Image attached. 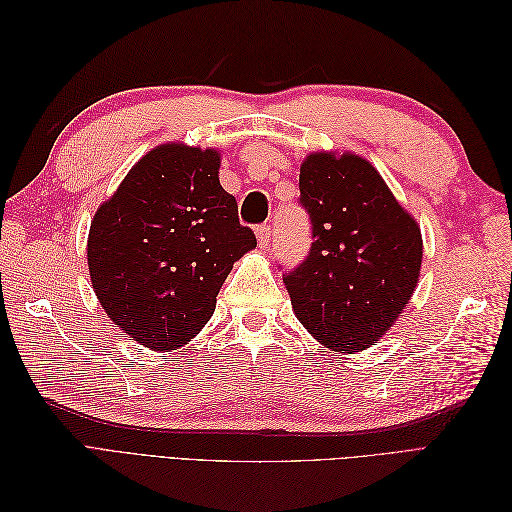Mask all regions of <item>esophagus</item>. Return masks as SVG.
<instances>
[{
  "label": "esophagus",
  "mask_w": 512,
  "mask_h": 512,
  "mask_svg": "<svg viewBox=\"0 0 512 512\" xmlns=\"http://www.w3.org/2000/svg\"><path fill=\"white\" fill-rule=\"evenodd\" d=\"M256 239L260 247H267L271 243V226L269 224H262L256 228Z\"/></svg>",
  "instance_id": "1"
}]
</instances>
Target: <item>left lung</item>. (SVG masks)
Wrapping results in <instances>:
<instances>
[{"instance_id":"1","label":"left lung","mask_w":512,"mask_h":512,"mask_svg":"<svg viewBox=\"0 0 512 512\" xmlns=\"http://www.w3.org/2000/svg\"><path fill=\"white\" fill-rule=\"evenodd\" d=\"M299 190L314 243L284 273L294 314L335 352L374 346L416 288L421 228L378 170L352 153L307 156Z\"/></svg>"}]
</instances>
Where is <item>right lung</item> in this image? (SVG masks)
I'll return each mask as SVG.
<instances>
[{"mask_svg":"<svg viewBox=\"0 0 512 512\" xmlns=\"http://www.w3.org/2000/svg\"><path fill=\"white\" fill-rule=\"evenodd\" d=\"M220 153L160 145L94 215L87 265L100 305L151 350H177L205 327L232 265L256 247L220 185Z\"/></svg>","mask_w":512,"mask_h":512,"instance_id":"right-lung-1","label":"right lung"}]
</instances>
